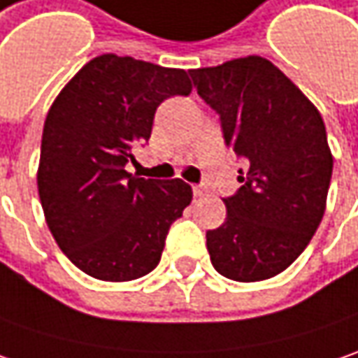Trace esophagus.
Wrapping results in <instances>:
<instances>
[{
    "mask_svg": "<svg viewBox=\"0 0 358 358\" xmlns=\"http://www.w3.org/2000/svg\"><path fill=\"white\" fill-rule=\"evenodd\" d=\"M192 194H194V198H202V196H206V188H202V186H192Z\"/></svg>",
    "mask_w": 358,
    "mask_h": 358,
    "instance_id": "1",
    "label": "esophagus"
}]
</instances>
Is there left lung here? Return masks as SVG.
<instances>
[{
    "mask_svg": "<svg viewBox=\"0 0 358 358\" xmlns=\"http://www.w3.org/2000/svg\"><path fill=\"white\" fill-rule=\"evenodd\" d=\"M218 114L226 146L246 160L226 220L206 232L212 266L238 282L266 280L301 257L327 208L333 154L317 106L260 55L190 70Z\"/></svg>",
    "mask_w": 358,
    "mask_h": 358,
    "instance_id": "obj_1",
    "label": "left lung"
}]
</instances>
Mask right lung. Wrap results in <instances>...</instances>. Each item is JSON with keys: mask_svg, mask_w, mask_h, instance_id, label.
Masks as SVG:
<instances>
[{"mask_svg": "<svg viewBox=\"0 0 358 358\" xmlns=\"http://www.w3.org/2000/svg\"><path fill=\"white\" fill-rule=\"evenodd\" d=\"M190 92L188 71L103 54L57 94L43 124L38 192L52 236L82 272L126 282L158 266L192 188L124 166L150 140L156 108Z\"/></svg>", "mask_w": 358, "mask_h": 358, "instance_id": "right-lung-1", "label": "right lung"}]
</instances>
